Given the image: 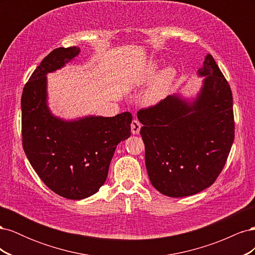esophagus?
Here are the masks:
<instances>
[{"label": "esophagus", "instance_id": "esophagus-1", "mask_svg": "<svg viewBox=\"0 0 255 255\" xmlns=\"http://www.w3.org/2000/svg\"><path fill=\"white\" fill-rule=\"evenodd\" d=\"M140 128H141V123L138 121L137 119H134L132 121V123H130V129H132V133L134 135H137L139 134L140 132Z\"/></svg>", "mask_w": 255, "mask_h": 255}]
</instances>
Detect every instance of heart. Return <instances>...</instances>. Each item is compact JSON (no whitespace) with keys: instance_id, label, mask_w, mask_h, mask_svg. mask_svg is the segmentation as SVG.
<instances>
[{"instance_id":"b5f03b06","label":"heart","mask_w":255,"mask_h":255,"mask_svg":"<svg viewBox=\"0 0 255 255\" xmlns=\"http://www.w3.org/2000/svg\"><path fill=\"white\" fill-rule=\"evenodd\" d=\"M154 66H151L149 72L144 76V80L150 79L154 72ZM175 78V70L172 67H167L161 70L152 83L148 91L144 95V102L149 105L155 104L159 102L168 92L169 88L171 87L172 82Z\"/></svg>"}]
</instances>
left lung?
Returning <instances> with one entry per match:
<instances>
[{"mask_svg":"<svg viewBox=\"0 0 255 255\" xmlns=\"http://www.w3.org/2000/svg\"><path fill=\"white\" fill-rule=\"evenodd\" d=\"M198 74L205 78L194 102L168 96L137 113L149 179L168 197H187L210 187L234 141L232 90L210 54Z\"/></svg>","mask_w":255,"mask_h":255,"instance_id":"obj_1","label":"left lung"}]
</instances>
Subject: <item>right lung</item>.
Returning a JSON list of instances; mask_svg holds the SVG:
<instances>
[{"instance_id":"1","label":"right lung","mask_w":255,"mask_h":255,"mask_svg":"<svg viewBox=\"0 0 255 255\" xmlns=\"http://www.w3.org/2000/svg\"><path fill=\"white\" fill-rule=\"evenodd\" d=\"M80 48H57L38 66L23 88L22 145L34 170L60 197L81 200L105 183L117 144L130 136L132 114L89 116L65 121L47 105V73L64 67Z\"/></svg>"}]
</instances>
